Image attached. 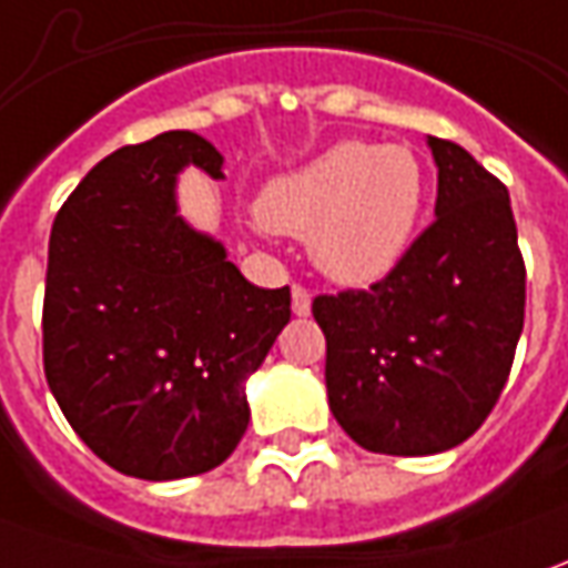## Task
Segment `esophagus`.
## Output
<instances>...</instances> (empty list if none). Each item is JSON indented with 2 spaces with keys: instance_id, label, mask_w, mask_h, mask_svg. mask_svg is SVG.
<instances>
[{
  "instance_id": "esophagus-1",
  "label": "esophagus",
  "mask_w": 568,
  "mask_h": 568,
  "mask_svg": "<svg viewBox=\"0 0 568 568\" xmlns=\"http://www.w3.org/2000/svg\"><path fill=\"white\" fill-rule=\"evenodd\" d=\"M292 311H295V316L311 314V292L304 285H292Z\"/></svg>"
}]
</instances>
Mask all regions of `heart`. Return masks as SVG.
I'll return each mask as SVG.
<instances>
[{
  "instance_id": "obj_1",
  "label": "heart",
  "mask_w": 568,
  "mask_h": 568,
  "mask_svg": "<svg viewBox=\"0 0 568 568\" xmlns=\"http://www.w3.org/2000/svg\"><path fill=\"white\" fill-rule=\"evenodd\" d=\"M426 204V171L407 145L338 142L276 176L261 195L270 230L307 239L314 267L366 285L400 264Z\"/></svg>"
}]
</instances>
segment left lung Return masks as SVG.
<instances>
[{
	"label": "left lung",
	"mask_w": 568,
	"mask_h": 568,
	"mask_svg": "<svg viewBox=\"0 0 568 568\" xmlns=\"http://www.w3.org/2000/svg\"><path fill=\"white\" fill-rule=\"evenodd\" d=\"M435 220L382 283L320 295L329 410L373 454L426 457L491 414L526 316V267L507 186L473 154L426 136Z\"/></svg>",
	"instance_id": "left-lung-1"
}]
</instances>
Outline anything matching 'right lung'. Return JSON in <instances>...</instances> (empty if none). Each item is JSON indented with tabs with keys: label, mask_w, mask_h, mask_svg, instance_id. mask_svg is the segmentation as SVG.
<instances>
[{
	"label": "right lung",
	"mask_w": 568,
	"mask_h": 568,
	"mask_svg": "<svg viewBox=\"0 0 568 568\" xmlns=\"http://www.w3.org/2000/svg\"><path fill=\"white\" fill-rule=\"evenodd\" d=\"M186 168L223 180V154L189 130L123 145L83 176L49 235V388L95 457L145 481L233 454L252 416L245 382L292 316L288 285H252L180 214Z\"/></svg>",
	"instance_id": "1"
}]
</instances>
